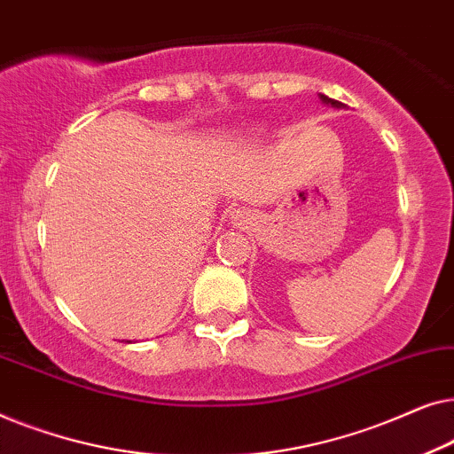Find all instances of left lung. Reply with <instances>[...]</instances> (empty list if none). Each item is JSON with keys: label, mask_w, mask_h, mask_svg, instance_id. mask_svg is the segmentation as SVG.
Masks as SVG:
<instances>
[{"label": "left lung", "mask_w": 454, "mask_h": 454, "mask_svg": "<svg viewBox=\"0 0 454 454\" xmlns=\"http://www.w3.org/2000/svg\"><path fill=\"white\" fill-rule=\"evenodd\" d=\"M320 98H322V101H325V103H331V105H333V107H343V103L334 101V98H328L326 95H320Z\"/></svg>", "instance_id": "left-lung-1"}]
</instances>
